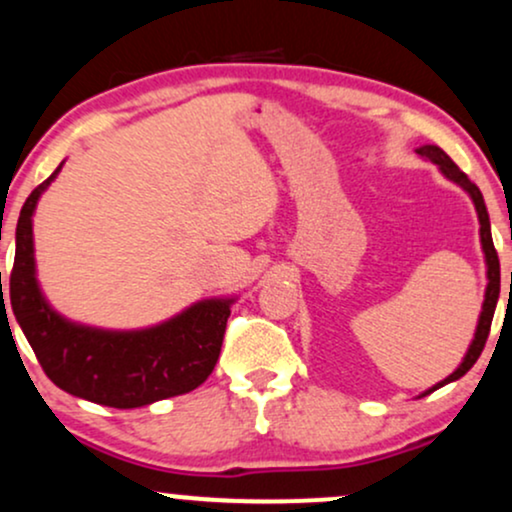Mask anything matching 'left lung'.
Masks as SVG:
<instances>
[{"mask_svg":"<svg viewBox=\"0 0 512 512\" xmlns=\"http://www.w3.org/2000/svg\"><path fill=\"white\" fill-rule=\"evenodd\" d=\"M417 155L424 157V159H429V162H434L441 169V174L448 178V181L458 183V186L463 188L465 193L472 197L474 209H477V217H479V236H482V250H484V260H486V279H489V283H486L484 305H482V315H479V322H477V331H474V338H472L470 348H467L463 362H460L458 369H455L451 377H446L443 381H439V384H436V386H432V389L422 393V396H427V393L441 389V386L451 384V381L460 379V377H463V374L470 372L474 362H477V357L482 355L484 343H486V338H489V331H491V319H494V312H496L498 293H501V264H498L494 240H491L489 212H486L484 197H482V193H479V188L474 186L470 178H467L463 171L458 169V164H455L453 159L441 150V147L422 145V147H417Z\"/></svg>","mask_w":512,"mask_h":512,"instance_id":"obj_1","label":"left lung"}]
</instances>
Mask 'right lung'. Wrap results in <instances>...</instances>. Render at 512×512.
I'll return each instance as SVG.
<instances>
[{"label": "right lung", "instance_id": "right-lung-1", "mask_svg": "<svg viewBox=\"0 0 512 512\" xmlns=\"http://www.w3.org/2000/svg\"><path fill=\"white\" fill-rule=\"evenodd\" d=\"M61 166L64 162L28 195L21 209L9 279L11 310L45 374L71 396L121 410L197 389L217 365L236 298L200 300L181 315L138 331L69 322L45 300L35 276L33 214Z\"/></svg>", "mask_w": 512, "mask_h": 512}]
</instances>
